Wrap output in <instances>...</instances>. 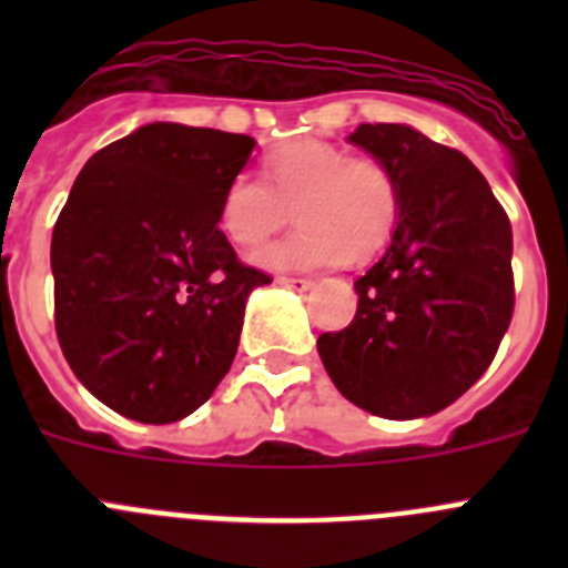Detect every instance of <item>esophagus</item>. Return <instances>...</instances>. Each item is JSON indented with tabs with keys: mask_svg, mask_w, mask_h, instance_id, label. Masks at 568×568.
I'll return each mask as SVG.
<instances>
[{
	"mask_svg": "<svg viewBox=\"0 0 568 568\" xmlns=\"http://www.w3.org/2000/svg\"><path fill=\"white\" fill-rule=\"evenodd\" d=\"M278 284H284V287H293V290H298V293H304V290H310L313 287V281L310 278H295V275H278Z\"/></svg>",
	"mask_w": 568,
	"mask_h": 568,
	"instance_id": "34e87169",
	"label": "esophagus"
}]
</instances>
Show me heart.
<instances>
[{
	"instance_id": "obj_1",
	"label": "heart",
	"mask_w": 568,
	"mask_h": 568,
	"mask_svg": "<svg viewBox=\"0 0 568 568\" xmlns=\"http://www.w3.org/2000/svg\"><path fill=\"white\" fill-rule=\"evenodd\" d=\"M267 182L255 173L230 179L219 227L239 247H255L295 219L301 227L253 253L267 270H318L369 261L393 241L400 222L398 175L384 159L346 153L329 142H293L267 159Z\"/></svg>"
}]
</instances>
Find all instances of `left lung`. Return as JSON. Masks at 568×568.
Here are the masks:
<instances>
[{"mask_svg": "<svg viewBox=\"0 0 568 568\" xmlns=\"http://www.w3.org/2000/svg\"><path fill=\"white\" fill-rule=\"evenodd\" d=\"M349 142L395 170L400 222L384 258L355 281V318L321 335L318 355L366 413H440L486 373L509 329V215L460 150L418 130L361 124Z\"/></svg>", "mask_w": 568, "mask_h": 568, "instance_id": "8db88e82", "label": "left lung"}]
</instances>
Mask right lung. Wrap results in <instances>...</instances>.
Returning <instances> with one entry per match:
<instances>
[{
    "label": "right lung",
    "mask_w": 568,
    "mask_h": 568,
    "mask_svg": "<svg viewBox=\"0 0 568 568\" xmlns=\"http://www.w3.org/2000/svg\"><path fill=\"white\" fill-rule=\"evenodd\" d=\"M253 139L155 122L93 153L50 241L53 321L77 378L104 406L173 424L230 373L247 295L270 275L219 230Z\"/></svg>",
    "instance_id": "right-lung-1"
}]
</instances>
